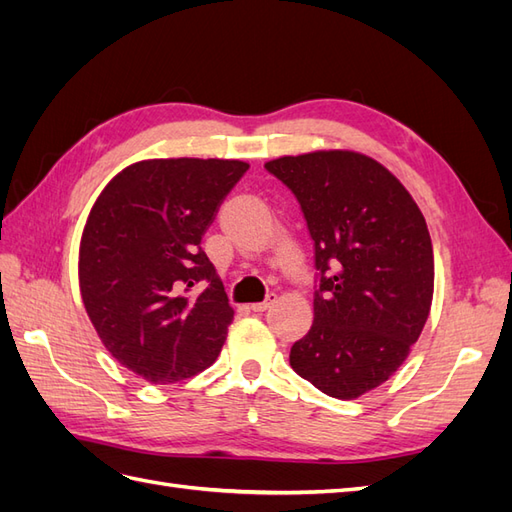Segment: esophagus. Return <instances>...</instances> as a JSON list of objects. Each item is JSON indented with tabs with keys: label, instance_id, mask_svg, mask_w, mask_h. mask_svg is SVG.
Wrapping results in <instances>:
<instances>
[{
	"label": "esophagus",
	"instance_id": "34e87169",
	"mask_svg": "<svg viewBox=\"0 0 512 512\" xmlns=\"http://www.w3.org/2000/svg\"><path fill=\"white\" fill-rule=\"evenodd\" d=\"M275 303H277V294H275V292H269L267 299L260 301V303H254L252 309H254V312H267V309L273 307Z\"/></svg>",
	"mask_w": 512,
	"mask_h": 512
}]
</instances>
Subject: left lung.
<instances>
[{"mask_svg": "<svg viewBox=\"0 0 512 512\" xmlns=\"http://www.w3.org/2000/svg\"><path fill=\"white\" fill-rule=\"evenodd\" d=\"M297 196L314 241V324L290 365L316 389L356 399L408 359L433 299V247L399 179L363 153L333 149L265 164Z\"/></svg>", "mask_w": 512, "mask_h": 512, "instance_id": "left-lung-1", "label": "left lung"}]
</instances>
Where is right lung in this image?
<instances>
[{
  "label": "right lung",
  "mask_w": 512,
  "mask_h": 512,
  "mask_svg": "<svg viewBox=\"0 0 512 512\" xmlns=\"http://www.w3.org/2000/svg\"><path fill=\"white\" fill-rule=\"evenodd\" d=\"M241 160H143L108 181L81 237L87 316L115 359L153 384L207 369L232 307L200 247Z\"/></svg>",
  "instance_id": "obj_1"
}]
</instances>
